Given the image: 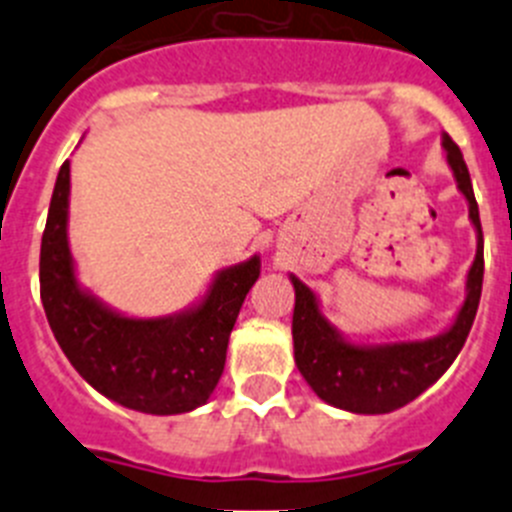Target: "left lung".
Instances as JSON below:
<instances>
[{
  "mask_svg": "<svg viewBox=\"0 0 512 512\" xmlns=\"http://www.w3.org/2000/svg\"><path fill=\"white\" fill-rule=\"evenodd\" d=\"M441 146L446 151L456 187L467 200L469 220L477 233V253L467 274V295L449 328L420 341H351L325 318L318 295L302 279L289 274V282L295 287V315H292L295 364L312 392L333 408L359 415H382L408 405L443 377L472 330L479 295H482V277H485L482 223H479L472 179L459 146L446 133H441Z\"/></svg>",
  "mask_w": 512,
  "mask_h": 512,
  "instance_id": "1",
  "label": "left lung"
}]
</instances>
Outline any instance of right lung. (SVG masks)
<instances>
[{"label": "right lung", "mask_w": 512, "mask_h": 512, "mask_svg": "<svg viewBox=\"0 0 512 512\" xmlns=\"http://www.w3.org/2000/svg\"><path fill=\"white\" fill-rule=\"evenodd\" d=\"M71 166H61L40 243V300L58 346L99 395L148 415H179L210 400L225 369L230 330L261 259L220 269L194 305L133 318L81 287L69 246Z\"/></svg>", "instance_id": "obj_1"}]
</instances>
